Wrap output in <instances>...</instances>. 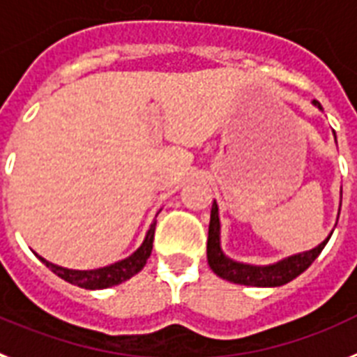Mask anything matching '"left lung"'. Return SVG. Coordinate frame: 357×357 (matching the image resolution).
<instances>
[{
  "instance_id": "obj_1",
  "label": "left lung",
  "mask_w": 357,
  "mask_h": 357,
  "mask_svg": "<svg viewBox=\"0 0 357 357\" xmlns=\"http://www.w3.org/2000/svg\"><path fill=\"white\" fill-rule=\"evenodd\" d=\"M314 105L321 109V104L317 100H314ZM219 228V210H217V204L213 200L210 229H208V264L219 278L235 282V284H244V287H281V284H287L297 275H301L306 268L316 261L317 255L323 252L325 244L331 238L328 237L326 241H323L317 248L310 250V252L297 253V255H291V257L270 264V266H250V264L235 263L220 252Z\"/></svg>"
}]
</instances>
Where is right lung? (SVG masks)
Instances as JSON below:
<instances>
[{"mask_svg": "<svg viewBox=\"0 0 357 357\" xmlns=\"http://www.w3.org/2000/svg\"><path fill=\"white\" fill-rule=\"evenodd\" d=\"M155 225H157V222H153L151 228H149V231H147L146 235V241H144L142 246H140L137 252L132 253L131 257L123 259V261H120V263L111 264V266L79 272V270H67V268L56 266V264L49 263V261H45L43 257H40V261L45 264L51 272H54L58 278L70 282V284L85 288V290H102V288L114 287V284H120V282L131 279L135 273H138L144 266H146L147 259H149L153 250Z\"/></svg>", "mask_w": 357, "mask_h": 357, "instance_id": "1", "label": "right lung"}]
</instances>
